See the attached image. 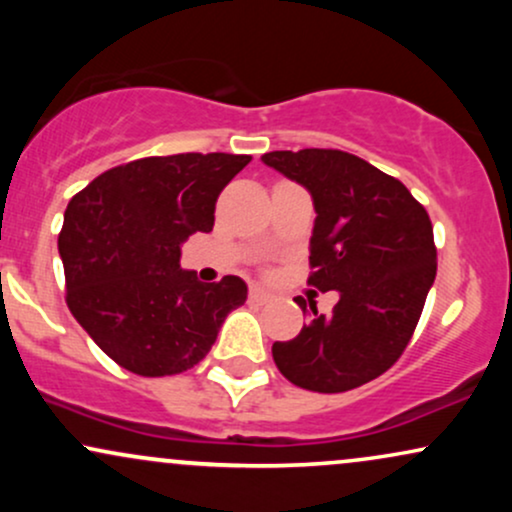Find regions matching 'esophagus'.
Instances as JSON below:
<instances>
[{
    "mask_svg": "<svg viewBox=\"0 0 512 512\" xmlns=\"http://www.w3.org/2000/svg\"><path fill=\"white\" fill-rule=\"evenodd\" d=\"M272 293H269L267 289H260V286H252L250 289V301L252 303H257V305H264V303H269L272 301Z\"/></svg>",
    "mask_w": 512,
    "mask_h": 512,
    "instance_id": "34e87169",
    "label": "esophagus"
}]
</instances>
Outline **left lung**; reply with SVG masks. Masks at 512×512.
<instances>
[{
    "label": "left lung",
    "instance_id": "left-lung-1",
    "mask_svg": "<svg viewBox=\"0 0 512 512\" xmlns=\"http://www.w3.org/2000/svg\"><path fill=\"white\" fill-rule=\"evenodd\" d=\"M262 161L313 197L308 284L339 293L330 315L308 298V325L272 346L276 368L313 392L366 385L402 356L424 310L436 279L431 219L402 182L346 151H272Z\"/></svg>",
    "mask_w": 512,
    "mask_h": 512
}]
</instances>
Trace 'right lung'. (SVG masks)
I'll return each mask as SVG.
<instances>
[{"instance_id": "obj_1", "label": "right lung", "mask_w": 512, "mask_h": 512, "mask_svg": "<svg viewBox=\"0 0 512 512\" xmlns=\"http://www.w3.org/2000/svg\"><path fill=\"white\" fill-rule=\"evenodd\" d=\"M250 163L236 154L149 156L105 170L64 211L67 305L117 366L161 378L197 366L245 303L240 276L204 284L180 245L214 228L221 190Z\"/></svg>"}]
</instances>
